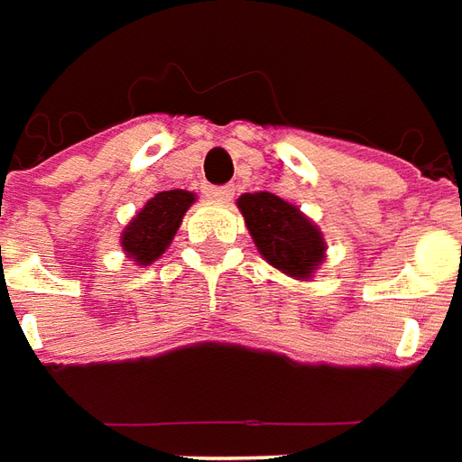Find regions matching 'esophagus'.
I'll list each match as a JSON object with an SVG mask.
<instances>
[{"mask_svg":"<svg viewBox=\"0 0 462 462\" xmlns=\"http://www.w3.org/2000/svg\"><path fill=\"white\" fill-rule=\"evenodd\" d=\"M206 194H208V199L218 201V204H228L234 199V186H211Z\"/></svg>","mask_w":462,"mask_h":462,"instance_id":"1","label":"esophagus"}]
</instances>
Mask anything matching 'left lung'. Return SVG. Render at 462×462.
Wrapping results in <instances>:
<instances>
[{
    "label": "left lung",
    "mask_w": 462,
    "mask_h": 462,
    "mask_svg": "<svg viewBox=\"0 0 462 462\" xmlns=\"http://www.w3.org/2000/svg\"><path fill=\"white\" fill-rule=\"evenodd\" d=\"M236 206L266 263L296 281L313 278L326 261V238L299 206L268 191L238 196Z\"/></svg>",
    "instance_id": "8db88e82"
}]
</instances>
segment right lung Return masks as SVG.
I'll return each instance as SVG.
<instances>
[{"mask_svg":"<svg viewBox=\"0 0 462 462\" xmlns=\"http://www.w3.org/2000/svg\"><path fill=\"white\" fill-rule=\"evenodd\" d=\"M194 201V191H184V189L159 191L153 199H149L121 231L119 246L124 256L132 258L136 266H149L156 258H162L163 251L171 246L181 218Z\"/></svg>","mask_w":462,"mask_h":462,"instance_id":"1","label":"right lung"}]
</instances>
